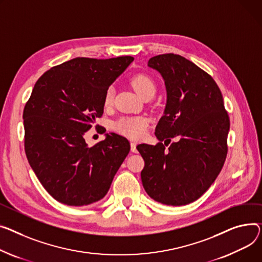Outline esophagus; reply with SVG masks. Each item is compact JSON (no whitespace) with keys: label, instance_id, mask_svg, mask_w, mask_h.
Returning <instances> with one entry per match:
<instances>
[{"label":"esophagus","instance_id":"obj_1","mask_svg":"<svg viewBox=\"0 0 262 262\" xmlns=\"http://www.w3.org/2000/svg\"><path fill=\"white\" fill-rule=\"evenodd\" d=\"M136 146H137V143L134 142V141H132V142H130V150H132L133 152H136V151H137Z\"/></svg>","mask_w":262,"mask_h":262}]
</instances>
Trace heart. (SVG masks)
<instances>
[{
  "label": "heart",
  "instance_id": "obj_1",
  "mask_svg": "<svg viewBox=\"0 0 262 262\" xmlns=\"http://www.w3.org/2000/svg\"><path fill=\"white\" fill-rule=\"evenodd\" d=\"M132 85L134 90L142 99L147 96H154L156 93V85L152 79L146 75L140 74L132 79ZM114 90L112 87L105 92L104 96V104L110 106L113 103ZM147 120L144 117H124L119 119L115 123V129L124 136L129 138H140L144 135L147 128Z\"/></svg>",
  "mask_w": 262,
  "mask_h": 262
}]
</instances>
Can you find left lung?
<instances>
[{
	"label": "left lung",
	"instance_id": "left-lung-1",
	"mask_svg": "<svg viewBox=\"0 0 262 262\" xmlns=\"http://www.w3.org/2000/svg\"><path fill=\"white\" fill-rule=\"evenodd\" d=\"M147 66L164 80L166 105L155 132L160 142L137 146L145 162L142 184L157 202L185 205L200 198L221 171L229 115L214 79L193 62L165 54L150 58ZM171 137L179 140L165 150Z\"/></svg>",
	"mask_w": 262,
	"mask_h": 262
}]
</instances>
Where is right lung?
<instances>
[{
    "mask_svg": "<svg viewBox=\"0 0 262 262\" xmlns=\"http://www.w3.org/2000/svg\"><path fill=\"white\" fill-rule=\"evenodd\" d=\"M133 61L129 56L75 58L50 68L34 84L23 112L25 152L57 201L83 206L107 194L129 142L111 133L91 147L84 134L102 116L108 87Z\"/></svg>",
    "mask_w": 262,
    "mask_h": 262,
    "instance_id": "1",
    "label": "right lung"
}]
</instances>
